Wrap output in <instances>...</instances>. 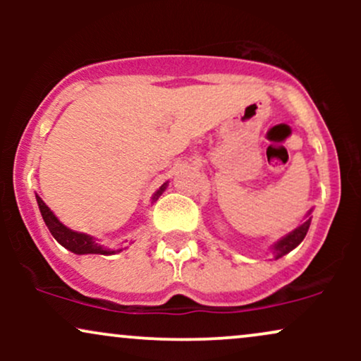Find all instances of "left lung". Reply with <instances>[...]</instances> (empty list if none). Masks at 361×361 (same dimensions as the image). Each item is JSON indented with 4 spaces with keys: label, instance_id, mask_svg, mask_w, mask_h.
<instances>
[{
    "label": "left lung",
    "instance_id": "1",
    "mask_svg": "<svg viewBox=\"0 0 361 361\" xmlns=\"http://www.w3.org/2000/svg\"><path fill=\"white\" fill-rule=\"evenodd\" d=\"M309 215H310V212H309ZM309 226H310V217H307V221L302 224V226L297 227L295 231H292V233L285 235V238H281L280 241L273 246V252L276 255V258H281V256L292 251L293 247L299 246V244L304 241L305 234H307Z\"/></svg>",
    "mask_w": 361,
    "mask_h": 361
}]
</instances>
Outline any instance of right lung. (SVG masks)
Returning a JSON list of instances; mask_svg holds the SVG:
<instances>
[{"label":"right lung","mask_w":361,"mask_h":361,"mask_svg":"<svg viewBox=\"0 0 361 361\" xmlns=\"http://www.w3.org/2000/svg\"><path fill=\"white\" fill-rule=\"evenodd\" d=\"M164 188H166V183L157 190L154 198L159 197V195L164 192ZM37 204H39L40 214H42L45 226L49 227V231H51L54 239H56L59 244H62L66 250L76 252V255H111V252H114L109 250H103L102 246H98V244L93 241V238H91V235L74 233V231L68 229L66 226H62V224L59 222V219H57L56 215H54L52 210L44 204V200L39 197V195H37Z\"/></svg>","instance_id":"obj_1"}]
</instances>
